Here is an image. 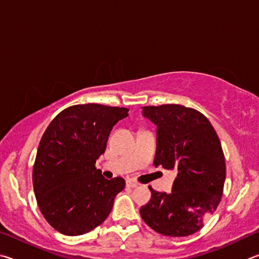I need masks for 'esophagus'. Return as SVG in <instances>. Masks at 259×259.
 Returning a JSON list of instances; mask_svg holds the SVG:
<instances>
[{"label": "esophagus", "instance_id": "1", "mask_svg": "<svg viewBox=\"0 0 259 259\" xmlns=\"http://www.w3.org/2000/svg\"><path fill=\"white\" fill-rule=\"evenodd\" d=\"M126 185H127V187H130V188H137V187H139V183L135 182V181L128 180V181H127V182H126Z\"/></svg>", "mask_w": 259, "mask_h": 259}]
</instances>
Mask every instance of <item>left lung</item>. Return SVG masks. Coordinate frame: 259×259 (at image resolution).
I'll list each match as a JSON object with an SVG mask.
<instances>
[{
	"label": "left lung",
	"mask_w": 259,
	"mask_h": 259,
	"mask_svg": "<svg viewBox=\"0 0 259 259\" xmlns=\"http://www.w3.org/2000/svg\"><path fill=\"white\" fill-rule=\"evenodd\" d=\"M157 126L155 166L175 169L170 193L157 192L140 209L156 232L187 237L200 230L220 205L226 176L221 141L209 120L196 109L180 104L142 107Z\"/></svg>",
	"instance_id": "left-lung-1"
}]
</instances>
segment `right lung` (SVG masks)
Returning <instances> with one entry per match:
<instances>
[{"mask_svg": "<svg viewBox=\"0 0 259 259\" xmlns=\"http://www.w3.org/2000/svg\"><path fill=\"white\" fill-rule=\"evenodd\" d=\"M127 116V108L77 104L62 110L45 130L33 187L40 212L58 232L88 233L110 214L125 180L104 179L95 161L106 151L112 127Z\"/></svg>", "mask_w": 259, "mask_h": 259, "instance_id": "add662e5", "label": "right lung"}]
</instances>
